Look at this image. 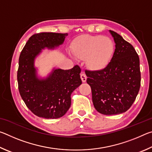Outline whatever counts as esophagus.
<instances>
[{"mask_svg": "<svg viewBox=\"0 0 152 152\" xmlns=\"http://www.w3.org/2000/svg\"><path fill=\"white\" fill-rule=\"evenodd\" d=\"M80 78L82 82H85L86 81V79H87V77L86 76V74H84V72H82L80 74Z\"/></svg>", "mask_w": 152, "mask_h": 152, "instance_id": "esophagus-1", "label": "esophagus"}]
</instances>
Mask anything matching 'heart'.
<instances>
[{"label": "heart", "mask_w": 152, "mask_h": 152, "mask_svg": "<svg viewBox=\"0 0 152 152\" xmlns=\"http://www.w3.org/2000/svg\"><path fill=\"white\" fill-rule=\"evenodd\" d=\"M73 54L86 59L87 66L92 70L104 68L109 63L114 53L113 42L102 35H84L80 37L72 45Z\"/></svg>", "instance_id": "1"}]
</instances>
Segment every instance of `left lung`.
<instances>
[{
	"instance_id": "obj_1",
	"label": "left lung",
	"mask_w": 152,
	"mask_h": 152,
	"mask_svg": "<svg viewBox=\"0 0 152 152\" xmlns=\"http://www.w3.org/2000/svg\"><path fill=\"white\" fill-rule=\"evenodd\" d=\"M109 32L115 43L110 61L102 70L85 72L94 107L106 115L127 111L135 101L141 85L140 58L134 48L116 32Z\"/></svg>"
}]
</instances>
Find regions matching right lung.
Listing matches in <instances>:
<instances>
[{"mask_svg": "<svg viewBox=\"0 0 152 152\" xmlns=\"http://www.w3.org/2000/svg\"><path fill=\"white\" fill-rule=\"evenodd\" d=\"M68 33H41L31 37L20 52L17 82L20 96L31 111L45 119H58L70 109L71 94L82 84L81 70L53 68L45 78L37 75L35 60L43 50L62 45Z\"/></svg>", "mask_w": 152, "mask_h": 152, "instance_id": "right-lung-1", "label": "right lung"}]
</instances>
